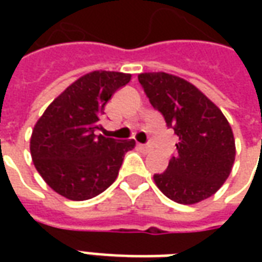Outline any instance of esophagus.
<instances>
[{"mask_svg":"<svg viewBox=\"0 0 262 262\" xmlns=\"http://www.w3.org/2000/svg\"><path fill=\"white\" fill-rule=\"evenodd\" d=\"M139 147L144 150V151H150L151 150V146H148V144H139Z\"/></svg>","mask_w":262,"mask_h":262,"instance_id":"1","label":"esophagus"}]
</instances>
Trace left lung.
I'll list each match as a JSON object with an SVG mask.
<instances>
[{
  "label": "left lung",
  "instance_id": "obj_1",
  "mask_svg": "<svg viewBox=\"0 0 262 262\" xmlns=\"http://www.w3.org/2000/svg\"><path fill=\"white\" fill-rule=\"evenodd\" d=\"M139 82L148 101L178 136L177 156L154 182L165 196L193 205L212 196L230 176L234 136L216 105L196 86L167 73H142Z\"/></svg>",
  "mask_w": 262,
  "mask_h": 262
}]
</instances>
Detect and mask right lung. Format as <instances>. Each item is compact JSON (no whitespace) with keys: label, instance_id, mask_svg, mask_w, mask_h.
<instances>
[{"label":"right lung","instance_id":"1","mask_svg":"<svg viewBox=\"0 0 262 262\" xmlns=\"http://www.w3.org/2000/svg\"><path fill=\"white\" fill-rule=\"evenodd\" d=\"M130 74L92 71L67 86L39 118L31 137L37 172L53 191L71 201H86L111 187L125 154L136 142L95 135L111 97Z\"/></svg>","mask_w":262,"mask_h":262}]
</instances>
